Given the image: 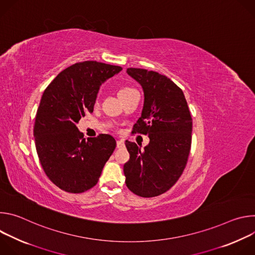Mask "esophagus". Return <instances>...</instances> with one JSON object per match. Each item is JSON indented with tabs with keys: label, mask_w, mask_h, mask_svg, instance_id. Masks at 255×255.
Instances as JSON below:
<instances>
[{
	"label": "esophagus",
	"mask_w": 255,
	"mask_h": 255,
	"mask_svg": "<svg viewBox=\"0 0 255 255\" xmlns=\"http://www.w3.org/2000/svg\"><path fill=\"white\" fill-rule=\"evenodd\" d=\"M125 146L124 141L123 140H117V147L118 148H123Z\"/></svg>",
	"instance_id": "34e87169"
}]
</instances>
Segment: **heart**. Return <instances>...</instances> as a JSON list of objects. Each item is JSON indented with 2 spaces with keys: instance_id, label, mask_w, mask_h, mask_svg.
Listing matches in <instances>:
<instances>
[{
  "instance_id": "obj_1",
  "label": "heart",
  "mask_w": 255,
  "mask_h": 255,
  "mask_svg": "<svg viewBox=\"0 0 255 255\" xmlns=\"http://www.w3.org/2000/svg\"><path fill=\"white\" fill-rule=\"evenodd\" d=\"M133 92H136V90L133 89V88H131V87L124 86V87H121V88L118 90V96H119L120 99H122V98H124V97L130 95V94L133 93Z\"/></svg>"
}]
</instances>
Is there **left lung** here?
<instances>
[{"mask_svg": "<svg viewBox=\"0 0 255 255\" xmlns=\"http://www.w3.org/2000/svg\"><path fill=\"white\" fill-rule=\"evenodd\" d=\"M144 93L141 117L132 133L148 135L143 150L126 140L130 159L124 164L126 186L143 198L168 191L183 173L188 162L193 120L185 95L170 79L156 71L127 68Z\"/></svg>", "mask_w": 255, "mask_h": 255, "instance_id": "8db88e82", "label": "left lung"}]
</instances>
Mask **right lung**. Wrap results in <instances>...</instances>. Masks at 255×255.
<instances>
[{
	"mask_svg": "<svg viewBox=\"0 0 255 255\" xmlns=\"http://www.w3.org/2000/svg\"><path fill=\"white\" fill-rule=\"evenodd\" d=\"M121 70L92 60L75 63L58 74L42 95L34 124L36 150L48 178L67 193L95 187L116 147L109 134L86 140L77 124L93 113L101 85Z\"/></svg>",
	"mask_w": 255,
	"mask_h": 255,
	"instance_id": "obj_1",
	"label": "right lung"
}]
</instances>
